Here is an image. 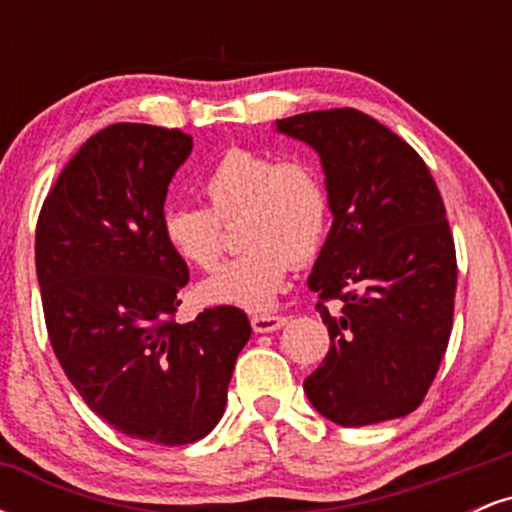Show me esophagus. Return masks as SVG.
I'll return each instance as SVG.
<instances>
[{"mask_svg": "<svg viewBox=\"0 0 512 512\" xmlns=\"http://www.w3.org/2000/svg\"><path fill=\"white\" fill-rule=\"evenodd\" d=\"M252 330L257 334H269L281 330L286 325V317L281 315H252Z\"/></svg>", "mask_w": 512, "mask_h": 512, "instance_id": "1", "label": "esophagus"}]
</instances>
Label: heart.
Instances as JSON below:
<instances>
[{
  "label": "heart",
  "instance_id": "1",
  "mask_svg": "<svg viewBox=\"0 0 512 512\" xmlns=\"http://www.w3.org/2000/svg\"><path fill=\"white\" fill-rule=\"evenodd\" d=\"M209 209L170 204L161 214L166 245L199 272H211L223 255L221 223L238 221L245 255L228 262L199 286L209 305L264 310L284 286L291 264L320 252L330 221V202L320 175L301 158L228 149L202 182Z\"/></svg>",
  "mask_w": 512,
  "mask_h": 512
}]
</instances>
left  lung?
I'll list each match as a JSON object with an SVG mask.
<instances>
[{
	"label": "left lung",
	"mask_w": 512,
	"mask_h": 512,
	"mask_svg": "<svg viewBox=\"0 0 512 512\" xmlns=\"http://www.w3.org/2000/svg\"><path fill=\"white\" fill-rule=\"evenodd\" d=\"M274 129L320 156L332 211L308 286L342 310L315 305L332 346L305 395L346 428L407 416L452 330L455 243L436 182L407 142L354 108L284 117Z\"/></svg>",
	"instance_id": "obj_1"
}]
</instances>
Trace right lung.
Wrapping results in <instances>:
<instances>
[{
    "instance_id": "right-lung-1",
    "label": "right lung",
    "mask_w": 512,
    "mask_h": 512,
    "mask_svg": "<svg viewBox=\"0 0 512 512\" xmlns=\"http://www.w3.org/2000/svg\"><path fill=\"white\" fill-rule=\"evenodd\" d=\"M192 137L110 125L62 170L35 231V269L57 361L84 402L129 438L187 445L221 421L248 315L170 317L187 264L161 233L168 185Z\"/></svg>"
}]
</instances>
